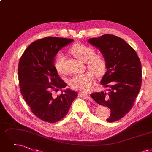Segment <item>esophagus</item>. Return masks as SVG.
<instances>
[{"instance_id":"1","label":"esophagus","mask_w":152,"mask_h":152,"mask_svg":"<svg viewBox=\"0 0 152 152\" xmlns=\"http://www.w3.org/2000/svg\"><path fill=\"white\" fill-rule=\"evenodd\" d=\"M78 96H80L81 97H83L85 99H91V97L87 95V94H82V93H79L78 94Z\"/></svg>"}]
</instances>
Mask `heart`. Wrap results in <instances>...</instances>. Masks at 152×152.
I'll return each mask as SVG.
<instances>
[{
	"instance_id": "obj_1",
	"label": "heart",
	"mask_w": 152,
	"mask_h": 152,
	"mask_svg": "<svg viewBox=\"0 0 152 152\" xmlns=\"http://www.w3.org/2000/svg\"><path fill=\"white\" fill-rule=\"evenodd\" d=\"M71 53L77 59L83 61H87L88 68L98 77L102 76L107 70V61L102 55H95L93 48L83 43H76L71 48ZM65 57L62 53L58 54L54 61V66L59 73L63 74L64 69ZM95 77L92 72L88 71L83 74L76 75L71 77L69 84L75 90L82 92H88L93 86Z\"/></svg>"
}]
</instances>
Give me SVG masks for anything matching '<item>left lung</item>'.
<instances>
[{"mask_svg":"<svg viewBox=\"0 0 152 152\" xmlns=\"http://www.w3.org/2000/svg\"><path fill=\"white\" fill-rule=\"evenodd\" d=\"M99 49L107 61V71L101 83L107 89L91 97L110 109L109 122L122 118L132 108L142 83V65L137 53L121 38L105 34L88 39Z\"/></svg>","mask_w":152,"mask_h":152,"instance_id":"left-lung-1","label":"left lung"}]
</instances>
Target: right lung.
I'll return each instance as SVG.
<instances>
[{"mask_svg":"<svg viewBox=\"0 0 152 152\" xmlns=\"http://www.w3.org/2000/svg\"><path fill=\"white\" fill-rule=\"evenodd\" d=\"M74 40L48 37L31 43L20 59L18 75L20 89L34 114L49 123L60 121L68 113L77 94L61 90L55 97L52 92L66 86L55 68V57L63 47Z\"/></svg>","mask_w":152,"mask_h":152,"instance_id":"1","label":"right lung"}]
</instances>
